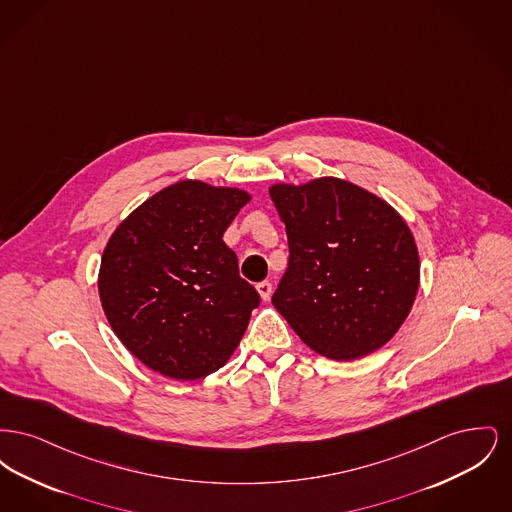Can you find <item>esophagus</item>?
Wrapping results in <instances>:
<instances>
[{
  "label": "esophagus",
  "mask_w": 512,
  "mask_h": 512,
  "mask_svg": "<svg viewBox=\"0 0 512 512\" xmlns=\"http://www.w3.org/2000/svg\"><path fill=\"white\" fill-rule=\"evenodd\" d=\"M257 292H259L263 301H268V299H270V293H272V284H270L268 280L259 282V284H257Z\"/></svg>",
  "instance_id": "1"
}]
</instances>
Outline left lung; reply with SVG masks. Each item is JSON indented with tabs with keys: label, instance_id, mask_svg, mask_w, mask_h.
<instances>
[{
	"label": "left lung",
	"instance_id": "8db88e82",
	"mask_svg": "<svg viewBox=\"0 0 512 512\" xmlns=\"http://www.w3.org/2000/svg\"><path fill=\"white\" fill-rule=\"evenodd\" d=\"M286 224L288 268L274 307L313 351L353 361L393 338L413 307L420 263L407 222L340 178L270 188Z\"/></svg>",
	"mask_w": 512,
	"mask_h": 512
}]
</instances>
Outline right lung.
<instances>
[{"label": "right lung", "mask_w": 512, "mask_h": 512, "mask_svg": "<svg viewBox=\"0 0 512 512\" xmlns=\"http://www.w3.org/2000/svg\"><path fill=\"white\" fill-rule=\"evenodd\" d=\"M249 199L182 180L144 201L107 242L98 282L105 317L151 370L199 380L238 347L261 297L222 236Z\"/></svg>", "instance_id": "obj_1"}]
</instances>
